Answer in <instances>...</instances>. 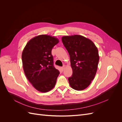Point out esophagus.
I'll list each match as a JSON object with an SVG mask.
<instances>
[{
  "label": "esophagus",
  "mask_w": 122,
  "mask_h": 122,
  "mask_svg": "<svg viewBox=\"0 0 122 122\" xmlns=\"http://www.w3.org/2000/svg\"><path fill=\"white\" fill-rule=\"evenodd\" d=\"M65 67H66V66H65V65L63 66V67H61V69H62V70H64L65 69Z\"/></svg>",
  "instance_id": "1"
}]
</instances>
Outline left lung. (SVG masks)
I'll return each mask as SVG.
<instances>
[{"mask_svg": "<svg viewBox=\"0 0 122 122\" xmlns=\"http://www.w3.org/2000/svg\"><path fill=\"white\" fill-rule=\"evenodd\" d=\"M61 40L68 51L73 71L72 76L68 78L70 86L77 91L86 89L97 71V48L91 40L80 35L64 36Z\"/></svg>", "mask_w": 122, "mask_h": 122, "instance_id": "8db88e82", "label": "left lung"}]
</instances>
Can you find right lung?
<instances>
[{"mask_svg":"<svg viewBox=\"0 0 122 122\" xmlns=\"http://www.w3.org/2000/svg\"><path fill=\"white\" fill-rule=\"evenodd\" d=\"M57 38L46 35L33 38L26 44L22 54L25 75L36 90L46 93L54 87L60 74L53 66L51 54Z\"/></svg>","mask_w":122,"mask_h":122,"instance_id":"1","label":"right lung"}]
</instances>
